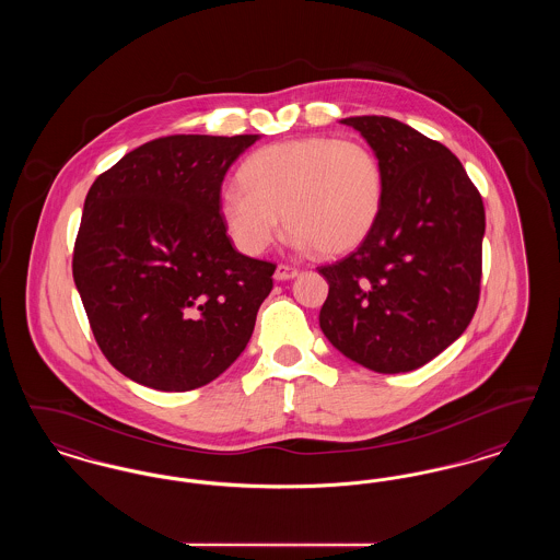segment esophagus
I'll use <instances>...</instances> for the list:
<instances>
[{"label":"esophagus","instance_id":"1","mask_svg":"<svg viewBox=\"0 0 560 560\" xmlns=\"http://www.w3.org/2000/svg\"><path fill=\"white\" fill-rule=\"evenodd\" d=\"M293 277H298V268L288 267V265H279L275 268V279L277 281H290Z\"/></svg>","mask_w":560,"mask_h":560}]
</instances>
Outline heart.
<instances>
[{
    "label": "heart",
    "mask_w": 560,
    "mask_h": 560,
    "mask_svg": "<svg viewBox=\"0 0 560 560\" xmlns=\"http://www.w3.org/2000/svg\"><path fill=\"white\" fill-rule=\"evenodd\" d=\"M224 187L218 213L229 237L249 256L277 240L281 213L298 247L338 258L370 237L382 208V167L359 140L304 136L258 149Z\"/></svg>",
    "instance_id": "obj_1"
}]
</instances>
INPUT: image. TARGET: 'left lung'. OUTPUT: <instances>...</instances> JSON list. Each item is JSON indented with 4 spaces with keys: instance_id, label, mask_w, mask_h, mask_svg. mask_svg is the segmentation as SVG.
Returning a JSON list of instances; mask_svg holds the SVG:
<instances>
[{
    "instance_id": "left-lung-1",
    "label": "left lung",
    "mask_w": 560,
    "mask_h": 560,
    "mask_svg": "<svg viewBox=\"0 0 560 560\" xmlns=\"http://www.w3.org/2000/svg\"><path fill=\"white\" fill-rule=\"evenodd\" d=\"M354 128L382 167L377 222L352 254L319 268V325L331 347L377 373L418 370L453 345L479 304L485 210L447 147L390 117Z\"/></svg>"
}]
</instances>
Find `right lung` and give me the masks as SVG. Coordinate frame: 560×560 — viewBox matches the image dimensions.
<instances>
[{"instance_id":"1","label":"right lung","mask_w":560,"mask_h":560,"mask_svg":"<svg viewBox=\"0 0 560 560\" xmlns=\"http://www.w3.org/2000/svg\"><path fill=\"white\" fill-rule=\"evenodd\" d=\"M258 133L165 136L124 155L88 190L73 279L110 365L183 393L247 347L275 265L240 254L218 213L224 174Z\"/></svg>"}]
</instances>
